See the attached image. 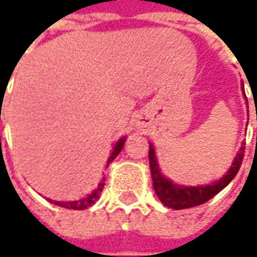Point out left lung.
Here are the masks:
<instances>
[{"mask_svg":"<svg viewBox=\"0 0 257 257\" xmlns=\"http://www.w3.org/2000/svg\"><path fill=\"white\" fill-rule=\"evenodd\" d=\"M243 157H244V144L240 147L239 153L236 154L234 160H233L232 167L227 170V173L223 176L220 180L212 183V184H206V186H179L174 184L172 180L166 179L163 174L160 173L159 164L156 160V153H154L153 146L150 144V150H149V162H150V172H152V179H153L154 192L157 194V197L160 199V202L164 206L174 209V210H180V209H189L203 204L207 200H210L214 197L217 193L223 190L229 183L234 179V176L237 174L240 166H242Z\"/></svg>","mask_w":257,"mask_h":257,"instance_id":"1","label":"left lung"}]
</instances>
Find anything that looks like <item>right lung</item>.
I'll list each match as a JSON object with an SVG mask.
<instances>
[{
  "instance_id": "obj_1",
  "label": "right lung",
  "mask_w": 257,
  "mask_h": 257,
  "mask_svg": "<svg viewBox=\"0 0 257 257\" xmlns=\"http://www.w3.org/2000/svg\"><path fill=\"white\" fill-rule=\"evenodd\" d=\"M124 142H125V137L120 139V140L115 143V146H114V149H113V153L110 154V157H108V160H107V166L111 163L114 159L118 156V153L121 152V149H123V146H124ZM107 166H105V167H107ZM103 189H104V179L101 180V182L98 183L97 189H95L94 192L90 193L87 197H84L83 200H75V202H54V200H51V202L54 203V204H57V206H60V207H65V209L84 210V209L90 207L91 204H94V203L97 202V199L100 197V193L103 192Z\"/></svg>"
}]
</instances>
